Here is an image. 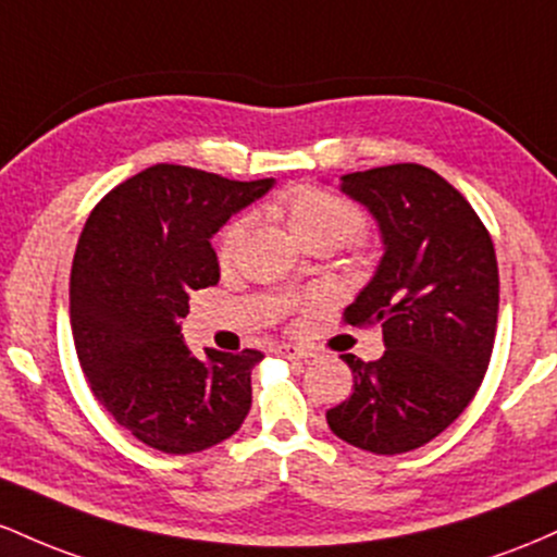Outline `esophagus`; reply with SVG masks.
<instances>
[{
    "mask_svg": "<svg viewBox=\"0 0 557 557\" xmlns=\"http://www.w3.org/2000/svg\"><path fill=\"white\" fill-rule=\"evenodd\" d=\"M273 355H278V358H286V360H308L310 352L302 347H295V345H278L273 347Z\"/></svg>",
    "mask_w": 557,
    "mask_h": 557,
    "instance_id": "1",
    "label": "esophagus"
}]
</instances>
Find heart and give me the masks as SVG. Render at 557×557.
Wrapping results in <instances>:
<instances>
[{"label": "heart", "instance_id": "obj_1", "mask_svg": "<svg viewBox=\"0 0 557 557\" xmlns=\"http://www.w3.org/2000/svg\"><path fill=\"white\" fill-rule=\"evenodd\" d=\"M281 212H284L286 223H289L299 245L310 239H331L339 247L366 234L362 212L352 202H347L345 197L334 195L323 186H297V189H292L281 202ZM245 226L247 223L236 218L221 231V236H218V260H221V265H228L236 258V249H239L242 236H245Z\"/></svg>", "mask_w": 557, "mask_h": 557}]
</instances>
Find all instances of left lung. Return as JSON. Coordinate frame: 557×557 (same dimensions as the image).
I'll return each mask as SVG.
<instances>
[{"label": "left lung", "instance_id": "obj_1", "mask_svg": "<svg viewBox=\"0 0 557 557\" xmlns=\"http://www.w3.org/2000/svg\"><path fill=\"white\" fill-rule=\"evenodd\" d=\"M379 221L384 258L345 310L381 326L384 355L352 368V395L326 413L347 445L399 455L426 445L468 408L495 347L499 273L492 236L468 199L416 162L342 176Z\"/></svg>", "mask_w": 557, "mask_h": 557}]
</instances>
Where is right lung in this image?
Instances as JSON below:
<instances>
[{
	"label": "right lung",
	"mask_w": 557,
	"mask_h": 557,
	"mask_svg": "<svg viewBox=\"0 0 557 557\" xmlns=\"http://www.w3.org/2000/svg\"><path fill=\"white\" fill-rule=\"evenodd\" d=\"M271 186L160 162L108 191L81 231L71 271L78 362L99 405L141 445L189 455L245 423L262 352L197 358L181 318L191 292L221 278L210 236Z\"/></svg>",
	"instance_id": "right-lung-1"
}]
</instances>
